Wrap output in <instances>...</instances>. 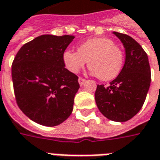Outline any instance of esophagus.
Returning <instances> with one entry per match:
<instances>
[{"mask_svg": "<svg viewBox=\"0 0 160 160\" xmlns=\"http://www.w3.org/2000/svg\"><path fill=\"white\" fill-rule=\"evenodd\" d=\"M78 81H79V84H80V86H82L85 84V82H86V80L85 79H83V78H79V80H78Z\"/></svg>", "mask_w": 160, "mask_h": 160, "instance_id": "obj_1", "label": "esophagus"}]
</instances>
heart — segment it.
<instances>
[{
  "label": "heart",
  "mask_w": 160,
  "mask_h": 160,
  "mask_svg": "<svg viewBox=\"0 0 160 160\" xmlns=\"http://www.w3.org/2000/svg\"><path fill=\"white\" fill-rule=\"evenodd\" d=\"M123 53L108 38L90 39L78 47V52L66 50L62 61L68 70L76 74L88 62L90 73L104 81L113 80L122 68Z\"/></svg>",
  "instance_id": "1"
}]
</instances>
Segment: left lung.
<instances>
[{
  "label": "left lung",
  "mask_w": 160,
  "mask_h": 160,
  "mask_svg": "<svg viewBox=\"0 0 160 160\" xmlns=\"http://www.w3.org/2000/svg\"><path fill=\"white\" fill-rule=\"evenodd\" d=\"M125 49V61L119 75L108 86L98 85L96 103L107 119L125 122L142 107L151 83L148 58L140 44L125 34L113 32Z\"/></svg>",
  "instance_id": "left-lung-1"
}]
</instances>
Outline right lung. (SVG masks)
Instances as JSON below:
<instances>
[{"label": "right lung", "instance_id": "add662e5", "mask_svg": "<svg viewBox=\"0 0 160 160\" xmlns=\"http://www.w3.org/2000/svg\"><path fill=\"white\" fill-rule=\"evenodd\" d=\"M74 35H42L23 45L12 65L14 93L26 116L45 126H56L73 111L80 88L78 77L65 68L62 54Z\"/></svg>", "mask_w": 160, "mask_h": 160}]
</instances>
